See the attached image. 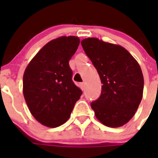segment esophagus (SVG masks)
Here are the masks:
<instances>
[{
	"label": "esophagus",
	"mask_w": 158,
	"mask_h": 158,
	"mask_svg": "<svg viewBox=\"0 0 158 158\" xmlns=\"http://www.w3.org/2000/svg\"><path fill=\"white\" fill-rule=\"evenodd\" d=\"M79 86H80L82 90H84V89H85V83H84V82H81V83L79 84Z\"/></svg>",
	"instance_id": "34e87169"
}]
</instances>
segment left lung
<instances>
[{
  "label": "left lung",
  "mask_w": 158,
  "mask_h": 158,
  "mask_svg": "<svg viewBox=\"0 0 158 158\" xmlns=\"http://www.w3.org/2000/svg\"><path fill=\"white\" fill-rule=\"evenodd\" d=\"M81 44L102 83L101 95L91 103L95 117L110 128L122 126L135 115L142 99L144 77L139 64L122 46L94 37Z\"/></svg>",
  "instance_id": "obj_1"
}]
</instances>
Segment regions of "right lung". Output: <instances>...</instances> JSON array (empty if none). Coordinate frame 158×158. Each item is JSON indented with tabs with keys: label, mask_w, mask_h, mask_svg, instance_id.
<instances>
[{
	"label": "right lung",
	"mask_w": 158,
	"mask_h": 158,
	"mask_svg": "<svg viewBox=\"0 0 158 158\" xmlns=\"http://www.w3.org/2000/svg\"><path fill=\"white\" fill-rule=\"evenodd\" d=\"M77 36H60L47 43L27 66L23 92L32 115L49 128L69 118L82 90L73 82L69 61L79 45Z\"/></svg>",
	"instance_id": "add662e5"
}]
</instances>
